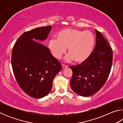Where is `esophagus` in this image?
<instances>
[{"instance_id": "34e87169", "label": "esophagus", "mask_w": 123, "mask_h": 123, "mask_svg": "<svg viewBox=\"0 0 123 123\" xmlns=\"http://www.w3.org/2000/svg\"><path fill=\"white\" fill-rule=\"evenodd\" d=\"M62 68H63V69H65V68H67L68 67V66L64 65V64H62Z\"/></svg>"}]
</instances>
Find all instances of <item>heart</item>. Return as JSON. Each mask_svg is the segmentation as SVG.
Segmentation results:
<instances>
[{"instance_id":"b5f03b06","label":"heart","mask_w":123,"mask_h":123,"mask_svg":"<svg viewBox=\"0 0 123 123\" xmlns=\"http://www.w3.org/2000/svg\"><path fill=\"white\" fill-rule=\"evenodd\" d=\"M95 43V38L90 31H83L73 29H62L58 32L57 38H51L48 48L54 57L61 59L68 48L69 55L67 61H74L78 63L88 59Z\"/></svg>"}]
</instances>
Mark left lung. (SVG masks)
I'll return each mask as SVG.
<instances>
[{
  "instance_id": "1",
  "label": "left lung",
  "mask_w": 123,
  "mask_h": 123,
  "mask_svg": "<svg viewBox=\"0 0 123 123\" xmlns=\"http://www.w3.org/2000/svg\"><path fill=\"white\" fill-rule=\"evenodd\" d=\"M96 44L88 59L76 66H70L73 75L70 87L82 97L92 95L105 84L111 72L113 51L109 43L97 30Z\"/></svg>"
}]
</instances>
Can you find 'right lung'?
Here are the masks:
<instances>
[{"label":"right lung","mask_w":123,"mask_h":123,"mask_svg":"<svg viewBox=\"0 0 123 123\" xmlns=\"http://www.w3.org/2000/svg\"><path fill=\"white\" fill-rule=\"evenodd\" d=\"M51 28L42 26L25 32L12 51L11 65L17 82L25 93L35 98L48 94L54 78L62 68L48 48L38 42L46 39Z\"/></svg>","instance_id":"add662e5"}]
</instances>
